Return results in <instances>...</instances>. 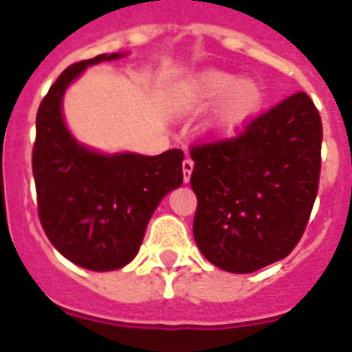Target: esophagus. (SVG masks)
<instances>
[{"instance_id": "obj_1", "label": "esophagus", "mask_w": 352, "mask_h": 352, "mask_svg": "<svg viewBox=\"0 0 352 352\" xmlns=\"http://www.w3.org/2000/svg\"><path fill=\"white\" fill-rule=\"evenodd\" d=\"M192 169H194V160H192L190 156H186V158L183 160V179H184V183H188V181H190Z\"/></svg>"}]
</instances>
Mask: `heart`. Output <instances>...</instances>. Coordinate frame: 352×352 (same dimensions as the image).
<instances>
[{
	"label": "heart",
	"mask_w": 352,
	"mask_h": 352,
	"mask_svg": "<svg viewBox=\"0 0 352 352\" xmlns=\"http://www.w3.org/2000/svg\"><path fill=\"white\" fill-rule=\"evenodd\" d=\"M222 100L217 115V130L230 135L241 130L258 113L264 92L256 80L239 79L228 72H207L192 88L188 101L192 107L204 109Z\"/></svg>",
	"instance_id": "obj_1"
}]
</instances>
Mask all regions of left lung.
Returning a JSON list of instances; mask_svg holds the SVG:
<instances>
[{
	"label": "left lung",
	"instance_id": "obj_1",
	"mask_svg": "<svg viewBox=\"0 0 352 352\" xmlns=\"http://www.w3.org/2000/svg\"><path fill=\"white\" fill-rule=\"evenodd\" d=\"M322 122L296 92L224 139L190 146L194 239L211 264L251 273L288 256L318 192Z\"/></svg>",
	"mask_w": 352,
	"mask_h": 352
}]
</instances>
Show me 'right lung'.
<instances>
[{
    "label": "right lung",
    "instance_id": "obj_1",
    "mask_svg": "<svg viewBox=\"0 0 352 352\" xmlns=\"http://www.w3.org/2000/svg\"><path fill=\"white\" fill-rule=\"evenodd\" d=\"M118 56L100 54L69 65L43 98L35 120L32 169L41 226L65 258L92 272L133 260L154 209L183 183L181 148L158 156H103L79 145L65 128L67 85L87 65Z\"/></svg>",
    "mask_w": 352,
    "mask_h": 352
}]
</instances>
